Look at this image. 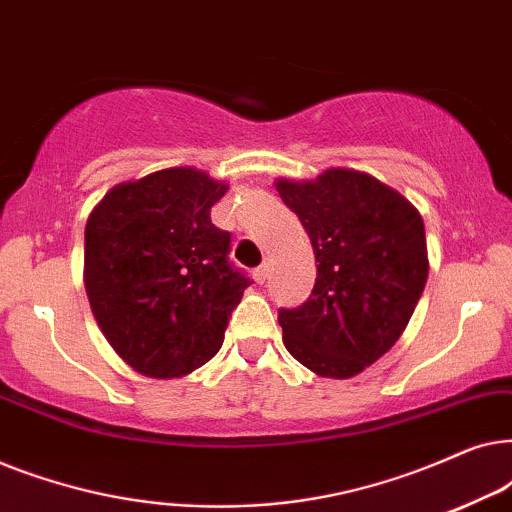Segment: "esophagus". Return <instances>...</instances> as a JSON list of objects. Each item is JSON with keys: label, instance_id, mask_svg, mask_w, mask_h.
Returning a JSON list of instances; mask_svg holds the SVG:
<instances>
[{"label": "esophagus", "instance_id": "34e87169", "mask_svg": "<svg viewBox=\"0 0 512 512\" xmlns=\"http://www.w3.org/2000/svg\"><path fill=\"white\" fill-rule=\"evenodd\" d=\"M268 275H270V268H268V263H263V265H258V268L254 270V279L258 284H263L265 279H268Z\"/></svg>", "mask_w": 512, "mask_h": 512}]
</instances>
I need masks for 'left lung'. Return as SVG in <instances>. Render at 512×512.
<instances>
[{"label": "left lung", "mask_w": 512, "mask_h": 512, "mask_svg": "<svg viewBox=\"0 0 512 512\" xmlns=\"http://www.w3.org/2000/svg\"><path fill=\"white\" fill-rule=\"evenodd\" d=\"M317 258L312 296L279 312L284 347L319 377L347 380L389 352L422 298L429 254L422 214L373 174L328 167L277 179Z\"/></svg>", "instance_id": "8db88e82"}]
</instances>
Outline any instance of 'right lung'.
I'll return each mask as SVG.
<instances>
[{
    "mask_svg": "<svg viewBox=\"0 0 512 512\" xmlns=\"http://www.w3.org/2000/svg\"><path fill=\"white\" fill-rule=\"evenodd\" d=\"M228 191L198 167L121 181L86 223L83 284L100 331L139 375L172 380L223 345L249 279L209 209Z\"/></svg>",
    "mask_w": 512,
    "mask_h": 512,
    "instance_id": "obj_1",
    "label": "right lung"
}]
</instances>
